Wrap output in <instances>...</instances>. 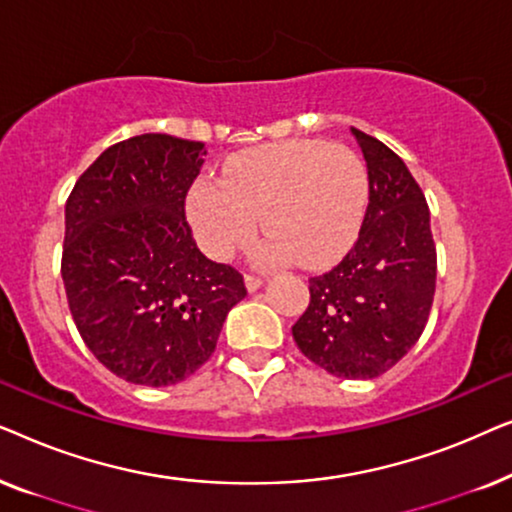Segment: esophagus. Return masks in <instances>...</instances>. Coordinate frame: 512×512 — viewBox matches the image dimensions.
Here are the masks:
<instances>
[{
    "label": "esophagus",
    "mask_w": 512,
    "mask_h": 512,
    "mask_svg": "<svg viewBox=\"0 0 512 512\" xmlns=\"http://www.w3.org/2000/svg\"><path fill=\"white\" fill-rule=\"evenodd\" d=\"M244 284H247V289L249 291H258L263 286V277H258V275H244Z\"/></svg>",
    "instance_id": "34e87169"
}]
</instances>
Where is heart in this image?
<instances>
[{"instance_id":"obj_1","label":"heart","mask_w":512,"mask_h":512,"mask_svg":"<svg viewBox=\"0 0 512 512\" xmlns=\"http://www.w3.org/2000/svg\"><path fill=\"white\" fill-rule=\"evenodd\" d=\"M368 200L359 153L338 142L286 139L254 146L223 165V179H200L188 219L209 256L228 258L256 233L263 261L319 268L352 247Z\"/></svg>"}]
</instances>
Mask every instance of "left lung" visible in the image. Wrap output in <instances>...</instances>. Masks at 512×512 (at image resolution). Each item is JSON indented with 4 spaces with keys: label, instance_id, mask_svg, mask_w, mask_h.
<instances>
[{
    "label": "left lung",
    "instance_id": "left-lung-1",
    "mask_svg": "<svg viewBox=\"0 0 512 512\" xmlns=\"http://www.w3.org/2000/svg\"><path fill=\"white\" fill-rule=\"evenodd\" d=\"M352 135L368 165L359 240L333 270L310 277V305L291 331L300 352L326 373L373 380L424 333L438 261L415 177L380 139L356 128Z\"/></svg>",
    "mask_w": 512,
    "mask_h": 512
}]
</instances>
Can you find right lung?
Returning a JSON list of instances; mask_svg holds the SVG:
<instances>
[{
    "mask_svg": "<svg viewBox=\"0 0 512 512\" xmlns=\"http://www.w3.org/2000/svg\"><path fill=\"white\" fill-rule=\"evenodd\" d=\"M205 153L191 139L130 137L102 151L67 198L69 312L95 359L125 382L170 387L191 377L247 296L240 272L209 261L186 221Z\"/></svg>",
    "mask_w": 512,
    "mask_h": 512,
    "instance_id": "1",
    "label": "right lung"
}]
</instances>
